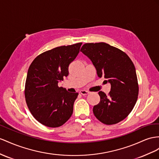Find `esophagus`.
<instances>
[{
    "label": "esophagus",
    "mask_w": 159,
    "mask_h": 159,
    "mask_svg": "<svg viewBox=\"0 0 159 159\" xmlns=\"http://www.w3.org/2000/svg\"><path fill=\"white\" fill-rule=\"evenodd\" d=\"M79 93H80L81 95H88L89 93V91H85V90H81V91H80Z\"/></svg>",
    "instance_id": "obj_1"
}]
</instances>
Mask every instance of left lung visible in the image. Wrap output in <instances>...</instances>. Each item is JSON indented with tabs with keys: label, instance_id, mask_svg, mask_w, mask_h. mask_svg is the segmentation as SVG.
Returning a JSON list of instances; mask_svg holds the SVG:
<instances>
[{
	"label": "left lung",
	"instance_id": "8db88e82",
	"mask_svg": "<svg viewBox=\"0 0 159 159\" xmlns=\"http://www.w3.org/2000/svg\"><path fill=\"white\" fill-rule=\"evenodd\" d=\"M80 52L92 61L98 76L111 84L108 95L99 92L100 102L93 109L95 116L106 125L124 120L135 105L139 91L132 61L123 51L104 42L84 43Z\"/></svg>",
	"mask_w": 159,
	"mask_h": 159
}]
</instances>
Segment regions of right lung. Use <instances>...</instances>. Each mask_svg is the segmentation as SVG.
Here are the masks:
<instances>
[{"mask_svg": "<svg viewBox=\"0 0 159 159\" xmlns=\"http://www.w3.org/2000/svg\"><path fill=\"white\" fill-rule=\"evenodd\" d=\"M82 43L53 48L39 54L28 69L25 97L35 119L50 128L62 125L73 112L78 93H69L58 83L68 75V66Z\"/></svg>", "mask_w": 159, "mask_h": 159, "instance_id": "add662e5", "label": "right lung"}]
</instances>
